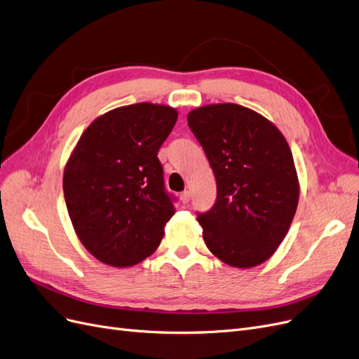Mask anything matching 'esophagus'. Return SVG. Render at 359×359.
<instances>
[{"mask_svg":"<svg viewBox=\"0 0 359 359\" xmlns=\"http://www.w3.org/2000/svg\"><path fill=\"white\" fill-rule=\"evenodd\" d=\"M180 200H182L183 204H188L189 200H191V192H189V191H183V192L180 194Z\"/></svg>","mask_w":359,"mask_h":359,"instance_id":"esophagus-1","label":"esophagus"}]
</instances>
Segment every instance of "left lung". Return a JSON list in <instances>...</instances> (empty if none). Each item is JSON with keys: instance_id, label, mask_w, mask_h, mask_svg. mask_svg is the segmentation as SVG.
I'll return each instance as SVG.
<instances>
[{"instance_id": "8db88e82", "label": "left lung", "mask_w": 359, "mask_h": 359, "mask_svg": "<svg viewBox=\"0 0 359 359\" xmlns=\"http://www.w3.org/2000/svg\"><path fill=\"white\" fill-rule=\"evenodd\" d=\"M216 177L212 209L198 213L216 258L238 269L267 261L285 238L298 204V179L285 137L257 111L212 104L188 114Z\"/></svg>"}]
</instances>
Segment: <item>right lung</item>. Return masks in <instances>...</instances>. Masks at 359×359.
Returning <instances> with one entry per match:
<instances>
[{"label": "right lung", "instance_id": "add662e5", "mask_svg": "<svg viewBox=\"0 0 359 359\" xmlns=\"http://www.w3.org/2000/svg\"><path fill=\"white\" fill-rule=\"evenodd\" d=\"M168 106L138 102L92 122L64 170L68 215L82 245L111 267L152 255L175 215L158 150L176 125Z\"/></svg>", "mask_w": 359, "mask_h": 359}]
</instances>
